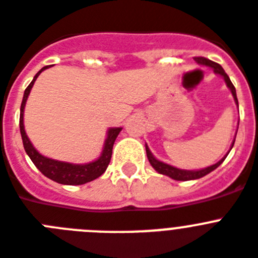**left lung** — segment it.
<instances>
[{"mask_svg": "<svg viewBox=\"0 0 258 258\" xmlns=\"http://www.w3.org/2000/svg\"><path fill=\"white\" fill-rule=\"evenodd\" d=\"M194 60H196L198 64H201V66L213 68L214 73L222 76L223 79H224V81H226L227 88H228L229 90H231V93H232L233 99H235V103L237 105V107H239L237 97H236L235 86H233V84L231 82V80H229L228 75L224 72V69L222 68V66H219L218 62H214V61H211V60L206 59V57H194ZM235 138H236V135H235ZM233 144H235V140H233L232 144H231V148H229V151L232 149ZM146 151H147V157H148V161L151 162V165H152L153 169H155L157 173H160V174H164V176L170 177V178L176 179V181H191V179L202 178V177H205L206 174H209L210 172L215 170L216 168H218V166H219L223 161H224V159H226L227 155L229 153V151H228V152H227V155L224 156L222 160H219V161L216 162V164H214V165H210V166H207V168H203V169H199V170H186V169H179V168H176V166H172V165H169V164H165V162H162V161H160V160H157L155 156L152 155V152L149 151V148L147 144H146Z\"/></svg>", "mask_w": 258, "mask_h": 258, "instance_id": "8db88e82", "label": "left lung"}]
</instances>
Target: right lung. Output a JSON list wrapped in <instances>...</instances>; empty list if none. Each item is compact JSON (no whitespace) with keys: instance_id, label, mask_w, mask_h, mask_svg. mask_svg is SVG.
<instances>
[{"instance_id":"obj_1","label":"right lung","mask_w":258,"mask_h":258,"mask_svg":"<svg viewBox=\"0 0 258 258\" xmlns=\"http://www.w3.org/2000/svg\"><path fill=\"white\" fill-rule=\"evenodd\" d=\"M47 68L48 67H43L34 76V79L30 82V85L26 88L25 94H23L22 105H21V115H19V130H21V135H22L25 151L29 155L30 159H31V161L34 162V165L45 177H48L49 179L55 181V182L61 183V185H82V183L90 182L93 179L102 176L103 173L106 172V169H107L110 160H111L112 146L115 143L116 136L122 131V127H112V128L107 130V136H106L105 144H103L102 153H101L98 159L92 162H88V164H72V162L59 161V160L49 159V157L43 156L42 153H39L35 149V147L32 146V143L30 142L29 136L26 135L25 124H23V112H25L26 101L29 98L31 88L34 86V82L36 81L39 75Z\"/></svg>"}]
</instances>
